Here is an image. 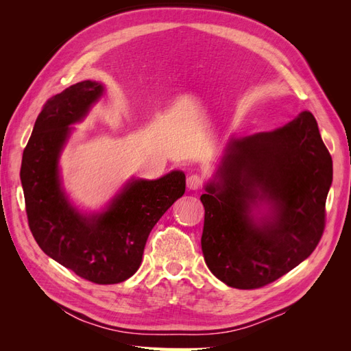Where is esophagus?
<instances>
[{
  "instance_id": "1",
  "label": "esophagus",
  "mask_w": 351,
  "mask_h": 351,
  "mask_svg": "<svg viewBox=\"0 0 351 351\" xmlns=\"http://www.w3.org/2000/svg\"><path fill=\"white\" fill-rule=\"evenodd\" d=\"M204 177H202L200 174H197V173H193V174H190L189 177H187V187L190 189V190H199V189H202V186H204Z\"/></svg>"
}]
</instances>
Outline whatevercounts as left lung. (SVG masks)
<instances>
[{
    "instance_id": "left-lung-1",
    "label": "left lung",
    "mask_w": 351,
    "mask_h": 351,
    "mask_svg": "<svg viewBox=\"0 0 351 351\" xmlns=\"http://www.w3.org/2000/svg\"><path fill=\"white\" fill-rule=\"evenodd\" d=\"M218 177L200 196L202 252L218 280L240 290L261 289L311 256L324 234L332 183V158L312 112L274 132L232 139ZM256 198L271 204L263 228L248 217Z\"/></svg>"
}]
</instances>
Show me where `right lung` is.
Instances as JSON below:
<instances>
[{"label": "right lung", "instance_id": "obj_1", "mask_svg": "<svg viewBox=\"0 0 351 351\" xmlns=\"http://www.w3.org/2000/svg\"><path fill=\"white\" fill-rule=\"evenodd\" d=\"M102 84H73L42 107L23 151L22 178L29 228L49 258L80 278L117 284L139 269L149 232L184 195L186 177L173 171L159 180H136L107 212L79 215L61 192L57 161L70 124L80 121L102 95Z\"/></svg>", "mask_w": 351, "mask_h": 351}]
</instances>
